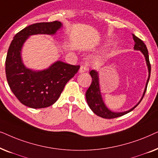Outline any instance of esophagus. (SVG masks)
Wrapping results in <instances>:
<instances>
[{
    "label": "esophagus",
    "instance_id": "1",
    "mask_svg": "<svg viewBox=\"0 0 158 158\" xmlns=\"http://www.w3.org/2000/svg\"><path fill=\"white\" fill-rule=\"evenodd\" d=\"M88 70V69L87 67L84 66V65H81V68H80V70H79V73H85L87 72Z\"/></svg>",
    "mask_w": 158,
    "mask_h": 158
}]
</instances>
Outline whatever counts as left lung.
<instances>
[{
	"label": "left lung",
	"mask_w": 158,
	"mask_h": 158,
	"mask_svg": "<svg viewBox=\"0 0 158 158\" xmlns=\"http://www.w3.org/2000/svg\"><path fill=\"white\" fill-rule=\"evenodd\" d=\"M133 40L135 41V47H134V49L137 51H140L142 52V55H144V59L146 61V64L148 66V77L147 80L145 87H144L143 94L137 104L135 106H133L131 109L127 110V111H122V112H116L113 111L111 110H110L109 108L106 106V105L105 104L104 101H103L102 95H101V91L100 88V84H99V75L98 73L96 70H93L90 72V75L92 77V83L91 85H90V87L88 88L85 94L86 97V101H87L88 106L90 107V109L92 110L94 114H96L97 116H101V117L104 118H113L116 117H118V116H123L124 114H126L129 112L132 111L136 106H137V105L141 102L142 99L143 98L145 94L147 87H148V84L150 80V71H151V66L150 64V60H149V55H148V51L147 49V47L144 43L142 41L137 37L135 35L133 34Z\"/></svg>",
	"instance_id": "8db88e82"
}]
</instances>
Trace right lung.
I'll return each mask as SVG.
<instances>
[{
    "instance_id": "1",
    "label": "right lung",
    "mask_w": 158,
    "mask_h": 158,
    "mask_svg": "<svg viewBox=\"0 0 158 158\" xmlns=\"http://www.w3.org/2000/svg\"><path fill=\"white\" fill-rule=\"evenodd\" d=\"M63 25L60 21L36 23L17 33L8 48L6 74L8 85L22 104L32 109H42L55 103L66 83L76 74L79 65L58 60L43 70L27 68L22 59L23 44L32 35L54 36Z\"/></svg>"
}]
</instances>
